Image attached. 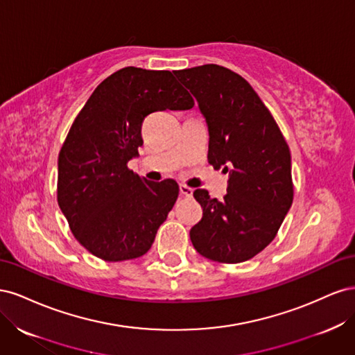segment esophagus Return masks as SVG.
Listing matches in <instances>:
<instances>
[{"instance_id":"34e87169","label":"esophagus","mask_w":355,"mask_h":355,"mask_svg":"<svg viewBox=\"0 0 355 355\" xmlns=\"http://www.w3.org/2000/svg\"><path fill=\"white\" fill-rule=\"evenodd\" d=\"M179 191H180L182 196H185V197H188V198H191L192 194H194V189L187 187V185H179Z\"/></svg>"}]
</instances>
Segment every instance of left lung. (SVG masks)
Instances as JSON below:
<instances>
[{"mask_svg":"<svg viewBox=\"0 0 355 355\" xmlns=\"http://www.w3.org/2000/svg\"><path fill=\"white\" fill-rule=\"evenodd\" d=\"M209 130V163L230 173L222 201L194 192L202 218L189 231L207 259L239 263L274 239L293 201L292 158L271 112L239 73L219 65L176 71Z\"/></svg>","mask_w":355,"mask_h":355,"instance_id":"8db88e82","label":"left lung"}]
</instances>
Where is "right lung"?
I'll return each mask as SVG.
<instances>
[{
	"label": "right lung",
	"mask_w": 355,
	"mask_h": 355,
	"mask_svg": "<svg viewBox=\"0 0 355 355\" xmlns=\"http://www.w3.org/2000/svg\"><path fill=\"white\" fill-rule=\"evenodd\" d=\"M189 93L170 71L127 67L103 80L75 118L58 159V202L71 231L108 262L145 254L179 196L173 179L151 182L127 163L142 146V121L185 111Z\"/></svg>",
	"instance_id": "obj_1"
}]
</instances>
